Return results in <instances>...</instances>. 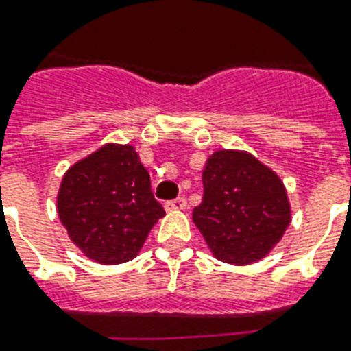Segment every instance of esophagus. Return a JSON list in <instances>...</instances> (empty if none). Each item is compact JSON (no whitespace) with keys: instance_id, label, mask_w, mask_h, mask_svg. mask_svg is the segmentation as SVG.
Here are the masks:
<instances>
[{"instance_id":"34e87169","label":"esophagus","mask_w":351,"mask_h":351,"mask_svg":"<svg viewBox=\"0 0 351 351\" xmlns=\"http://www.w3.org/2000/svg\"><path fill=\"white\" fill-rule=\"evenodd\" d=\"M186 206H188L186 197H178V199H173V201L165 202V208L167 210H184Z\"/></svg>"}]
</instances>
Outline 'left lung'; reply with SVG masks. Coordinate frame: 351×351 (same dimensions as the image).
<instances>
[{
	"label": "left lung",
	"instance_id": "8db88e82",
	"mask_svg": "<svg viewBox=\"0 0 351 351\" xmlns=\"http://www.w3.org/2000/svg\"><path fill=\"white\" fill-rule=\"evenodd\" d=\"M202 184L193 223L215 258L243 266L268 255L290 223L279 176L251 154L217 150L202 171Z\"/></svg>",
	"mask_w": 351,
	"mask_h": 351
}]
</instances>
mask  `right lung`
I'll return each instance as SVG.
<instances>
[{
	"label": "right lung",
	"instance_id": "add662e5",
	"mask_svg": "<svg viewBox=\"0 0 351 351\" xmlns=\"http://www.w3.org/2000/svg\"><path fill=\"white\" fill-rule=\"evenodd\" d=\"M57 210L70 240L100 264L132 261L165 214L130 145H106L70 167Z\"/></svg>",
	"mask_w": 351,
	"mask_h": 351
}]
</instances>
